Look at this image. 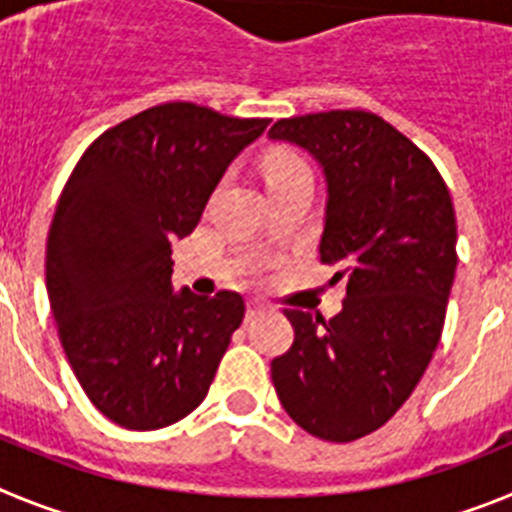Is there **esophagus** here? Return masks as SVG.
Returning <instances> with one entry per match:
<instances>
[{"mask_svg":"<svg viewBox=\"0 0 512 512\" xmlns=\"http://www.w3.org/2000/svg\"><path fill=\"white\" fill-rule=\"evenodd\" d=\"M264 310H266V302L259 300V297H251V300L246 302V320H253L256 315H261Z\"/></svg>","mask_w":512,"mask_h":512,"instance_id":"obj_1","label":"esophagus"}]
</instances>
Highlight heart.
<instances>
[{"instance_id": "b5f03b06", "label": "heart", "mask_w": 512, "mask_h": 512, "mask_svg": "<svg viewBox=\"0 0 512 512\" xmlns=\"http://www.w3.org/2000/svg\"><path fill=\"white\" fill-rule=\"evenodd\" d=\"M300 171H307L305 158L295 151H287V148L271 151L264 161L266 182H274V179H282V176L300 174Z\"/></svg>"}]
</instances>
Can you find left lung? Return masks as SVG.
Listing matches in <instances>:
<instances>
[{"instance_id": "1", "label": "left lung", "mask_w": 512, "mask_h": 512, "mask_svg": "<svg viewBox=\"0 0 512 512\" xmlns=\"http://www.w3.org/2000/svg\"><path fill=\"white\" fill-rule=\"evenodd\" d=\"M269 138L323 166L320 261L346 277L336 318L284 310L295 341L271 361V382L307 433L356 441L402 408L441 341L456 274L454 202L431 158L374 112L289 117Z\"/></svg>"}]
</instances>
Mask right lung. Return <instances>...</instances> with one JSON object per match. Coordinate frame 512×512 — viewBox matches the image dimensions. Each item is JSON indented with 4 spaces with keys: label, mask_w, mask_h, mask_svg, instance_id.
I'll list each match as a JSON object with an SVG mask.
<instances>
[{
    "label": "right lung",
    "mask_w": 512,
    "mask_h": 512,
    "mask_svg": "<svg viewBox=\"0 0 512 512\" xmlns=\"http://www.w3.org/2000/svg\"><path fill=\"white\" fill-rule=\"evenodd\" d=\"M269 120L158 104L104 130L63 187L45 248L58 338L94 408L130 431L192 413L210 390L243 297L171 287V241Z\"/></svg>",
    "instance_id": "add662e5"
}]
</instances>
